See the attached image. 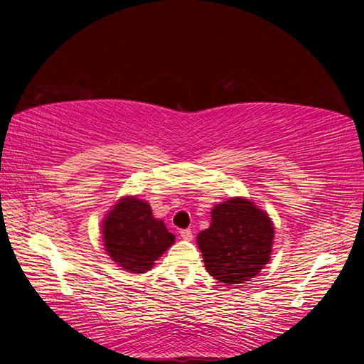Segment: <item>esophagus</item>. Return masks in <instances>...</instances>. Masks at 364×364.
Segmentation results:
<instances>
[{
  "label": "esophagus",
  "mask_w": 364,
  "mask_h": 364,
  "mask_svg": "<svg viewBox=\"0 0 364 364\" xmlns=\"http://www.w3.org/2000/svg\"><path fill=\"white\" fill-rule=\"evenodd\" d=\"M180 236H181V239H184V241H192V231L191 230H181Z\"/></svg>",
  "instance_id": "obj_1"
}]
</instances>
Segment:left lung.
Returning <instances> with one entry per match:
<instances>
[{"mask_svg": "<svg viewBox=\"0 0 364 364\" xmlns=\"http://www.w3.org/2000/svg\"><path fill=\"white\" fill-rule=\"evenodd\" d=\"M275 237L269 214L245 197H231L211 210V225L197 235L208 272L225 284L255 278L270 261Z\"/></svg>", "mask_w": 364, "mask_h": 364, "instance_id": "left-lung-1", "label": "left lung"}]
</instances>
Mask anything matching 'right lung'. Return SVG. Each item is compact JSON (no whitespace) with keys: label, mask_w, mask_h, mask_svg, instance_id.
Returning a JSON list of instances; mask_svg holds the SVG:
<instances>
[{"label":"right lung","mask_w":364,"mask_h":364,"mask_svg":"<svg viewBox=\"0 0 364 364\" xmlns=\"http://www.w3.org/2000/svg\"><path fill=\"white\" fill-rule=\"evenodd\" d=\"M106 255L129 274H145L175 242L164 222L156 219L146 200L119 198L102 222Z\"/></svg>","instance_id":"add662e5"}]
</instances>
